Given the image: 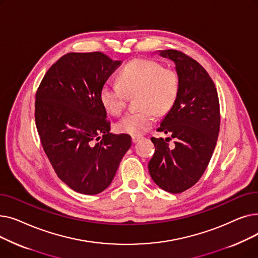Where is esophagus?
<instances>
[{
  "instance_id": "esophagus-1",
  "label": "esophagus",
  "mask_w": 258,
  "mask_h": 258,
  "mask_svg": "<svg viewBox=\"0 0 258 258\" xmlns=\"http://www.w3.org/2000/svg\"><path fill=\"white\" fill-rule=\"evenodd\" d=\"M141 139H142L141 136H133V137H132V140H133L134 143H138Z\"/></svg>"
}]
</instances>
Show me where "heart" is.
<instances>
[{
    "label": "heart",
    "mask_w": 258,
    "mask_h": 258,
    "mask_svg": "<svg viewBox=\"0 0 258 258\" xmlns=\"http://www.w3.org/2000/svg\"><path fill=\"white\" fill-rule=\"evenodd\" d=\"M180 77L178 72L164 68L153 59L137 58L127 62L118 73V83L106 81L99 97L105 111L114 116L121 114L128 95H137L141 107L127 113L116 124L117 131L139 136L150 130L156 121V114H167L178 99Z\"/></svg>",
    "instance_id": "b5f03b06"
}]
</instances>
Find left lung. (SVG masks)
<instances>
[{"label":"left lung","mask_w":258,"mask_h":258,"mask_svg":"<svg viewBox=\"0 0 258 258\" xmlns=\"http://www.w3.org/2000/svg\"><path fill=\"white\" fill-rule=\"evenodd\" d=\"M159 54L174 62L180 77L178 99L157 130L175 141L170 147V138H152L155 154L148 170L163 190L181 194L200 180L209 164L220 132V102L211 77L197 60L177 50Z\"/></svg>","instance_id":"left-lung-1"}]
</instances>
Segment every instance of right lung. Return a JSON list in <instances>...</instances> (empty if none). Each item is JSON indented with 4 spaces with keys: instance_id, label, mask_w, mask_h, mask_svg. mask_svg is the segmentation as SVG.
I'll use <instances>...</instances> for the list:
<instances>
[{
    "instance_id": "right-lung-1",
    "label": "right lung",
    "mask_w": 258,
    "mask_h": 258,
    "mask_svg": "<svg viewBox=\"0 0 258 258\" xmlns=\"http://www.w3.org/2000/svg\"><path fill=\"white\" fill-rule=\"evenodd\" d=\"M120 63L101 52L64 54L47 71L35 95V123L44 151L57 177L79 194L97 195L110 186L132 145L130 135L110 133L99 97Z\"/></svg>"
}]
</instances>
